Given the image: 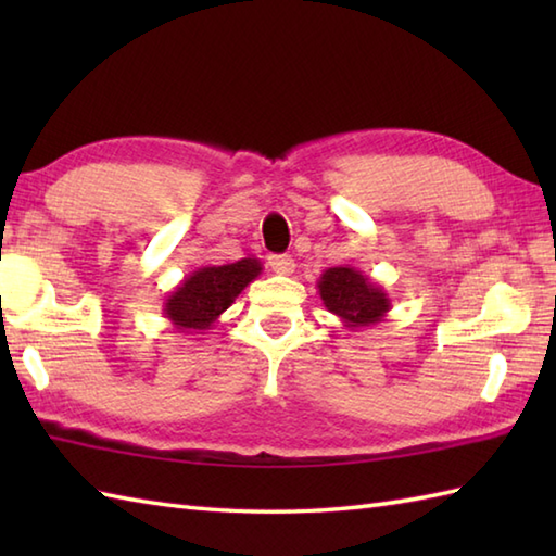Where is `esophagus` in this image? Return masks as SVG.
I'll return each instance as SVG.
<instances>
[{
  "instance_id": "34e87169",
  "label": "esophagus",
  "mask_w": 556,
  "mask_h": 556,
  "mask_svg": "<svg viewBox=\"0 0 556 556\" xmlns=\"http://www.w3.org/2000/svg\"><path fill=\"white\" fill-rule=\"evenodd\" d=\"M269 267L277 271V275H293L296 269V263H293L291 255H271L269 257Z\"/></svg>"
}]
</instances>
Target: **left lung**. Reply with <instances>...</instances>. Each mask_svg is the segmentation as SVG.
<instances>
[{"mask_svg": "<svg viewBox=\"0 0 556 556\" xmlns=\"http://www.w3.org/2000/svg\"><path fill=\"white\" fill-rule=\"evenodd\" d=\"M317 293L325 308L349 329H365L384 323L392 311L387 291L356 267H329L317 279Z\"/></svg>", "mask_w": 556, "mask_h": 556, "instance_id": "left-lung-1", "label": "left lung"}]
</instances>
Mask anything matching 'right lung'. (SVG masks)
Wrapping results in <instances>:
<instances>
[{"mask_svg":"<svg viewBox=\"0 0 556 556\" xmlns=\"http://www.w3.org/2000/svg\"><path fill=\"white\" fill-rule=\"evenodd\" d=\"M260 271H263V263L257 257H241L231 265L198 267L167 293L162 313L176 332L203 334L215 327L219 315L260 277Z\"/></svg>","mask_w":556,"mask_h":556,"instance_id":"1","label":"right lung"}]
</instances>
